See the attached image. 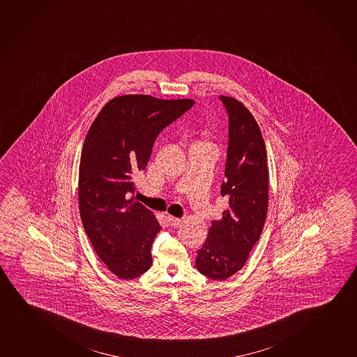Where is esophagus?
<instances>
[{"mask_svg":"<svg viewBox=\"0 0 357 357\" xmlns=\"http://www.w3.org/2000/svg\"><path fill=\"white\" fill-rule=\"evenodd\" d=\"M167 221H168V223H169L171 226H174V227H176V226H179L181 222V218H173V216H168V218H167Z\"/></svg>","mask_w":357,"mask_h":357,"instance_id":"obj_1","label":"esophagus"}]
</instances>
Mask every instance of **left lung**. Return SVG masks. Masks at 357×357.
Masks as SVG:
<instances>
[{
  "mask_svg": "<svg viewBox=\"0 0 357 357\" xmlns=\"http://www.w3.org/2000/svg\"><path fill=\"white\" fill-rule=\"evenodd\" d=\"M228 115L227 160L221 195L228 208L211 221L197 250V269L212 280H226L243 268L263 231L268 211L269 172L263 135L248 109L220 96Z\"/></svg>",
  "mask_w": 357,
  "mask_h": 357,
  "instance_id": "8db88e82",
  "label": "left lung"
}]
</instances>
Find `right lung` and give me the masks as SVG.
Listing matches in <instances>:
<instances>
[{"label": "right lung", "mask_w": 357, "mask_h": 357, "mask_svg": "<svg viewBox=\"0 0 357 357\" xmlns=\"http://www.w3.org/2000/svg\"><path fill=\"white\" fill-rule=\"evenodd\" d=\"M195 104L129 94L104 105L83 144L78 202L83 228L96 253L123 280L144 274L160 226L153 213L134 202V176L149 163L162 130Z\"/></svg>", "instance_id": "obj_1"}]
</instances>
